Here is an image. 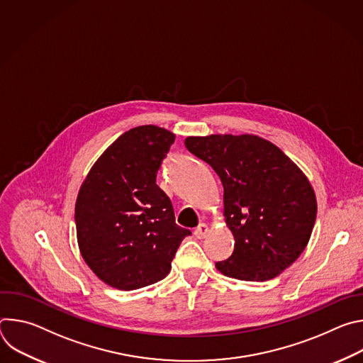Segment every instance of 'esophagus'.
Returning a JSON list of instances; mask_svg holds the SVG:
<instances>
[{"mask_svg": "<svg viewBox=\"0 0 363 363\" xmlns=\"http://www.w3.org/2000/svg\"><path fill=\"white\" fill-rule=\"evenodd\" d=\"M194 234L196 238H205L206 234H208V225L206 224H199L195 230H194Z\"/></svg>", "mask_w": 363, "mask_h": 363, "instance_id": "34e87169", "label": "esophagus"}]
</instances>
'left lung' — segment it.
<instances>
[{"instance_id":"1","label":"left lung","mask_w":363,"mask_h":363,"mask_svg":"<svg viewBox=\"0 0 363 363\" xmlns=\"http://www.w3.org/2000/svg\"><path fill=\"white\" fill-rule=\"evenodd\" d=\"M186 149L210 164L224 186V221L234 251L216 263L220 273L267 281L306 248L318 201L304 172L270 140L257 135L188 136Z\"/></svg>"}]
</instances>
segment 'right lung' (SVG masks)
<instances>
[{"instance_id": "obj_1", "label": "right lung", "mask_w": 363, "mask_h": 363, "mask_svg": "<svg viewBox=\"0 0 363 363\" xmlns=\"http://www.w3.org/2000/svg\"><path fill=\"white\" fill-rule=\"evenodd\" d=\"M175 142L168 129L143 125L121 135L86 175L76 199L80 254L111 287L136 290L168 276L191 234L175 223L157 174Z\"/></svg>"}]
</instances>
